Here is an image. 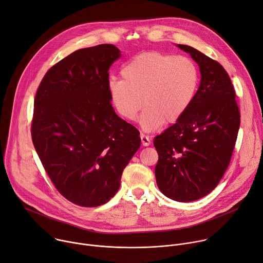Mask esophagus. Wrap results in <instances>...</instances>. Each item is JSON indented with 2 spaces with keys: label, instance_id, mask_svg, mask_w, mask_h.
Returning <instances> with one entry per match:
<instances>
[{
  "label": "esophagus",
  "instance_id": "1",
  "mask_svg": "<svg viewBox=\"0 0 263 263\" xmlns=\"http://www.w3.org/2000/svg\"><path fill=\"white\" fill-rule=\"evenodd\" d=\"M140 140H141V145L144 147H148L151 144L150 137L145 134H142V133H140Z\"/></svg>",
  "mask_w": 263,
  "mask_h": 263
}]
</instances>
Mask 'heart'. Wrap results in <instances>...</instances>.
<instances>
[{
	"mask_svg": "<svg viewBox=\"0 0 263 263\" xmlns=\"http://www.w3.org/2000/svg\"><path fill=\"white\" fill-rule=\"evenodd\" d=\"M121 74L123 80L108 82L110 101L129 122L134 121L144 102L139 124L145 131L179 121L194 101L200 80L192 59L161 51L136 54L123 66Z\"/></svg>",
	"mask_w": 263,
	"mask_h": 263,
	"instance_id": "1",
	"label": "heart"
}]
</instances>
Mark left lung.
I'll return each mask as SVG.
<instances>
[{"label": "left lung", "mask_w": 263, "mask_h": 263, "mask_svg": "<svg viewBox=\"0 0 263 263\" xmlns=\"http://www.w3.org/2000/svg\"><path fill=\"white\" fill-rule=\"evenodd\" d=\"M198 64L194 101L173 126L154 138L155 177L173 200H197L216 187L231 161L240 126L236 94L224 68L193 47L177 45Z\"/></svg>", "instance_id": "8db88e82"}]
</instances>
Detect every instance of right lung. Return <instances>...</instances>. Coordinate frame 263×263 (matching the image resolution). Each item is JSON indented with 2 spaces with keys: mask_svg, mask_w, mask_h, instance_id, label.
<instances>
[{
  "mask_svg": "<svg viewBox=\"0 0 263 263\" xmlns=\"http://www.w3.org/2000/svg\"><path fill=\"white\" fill-rule=\"evenodd\" d=\"M119 57L112 44L77 50L47 71L35 94V151L59 192L81 206L116 194L140 146L139 131L116 115L108 93V71Z\"/></svg>",
  "mask_w": 263,
  "mask_h": 263,
  "instance_id": "add662e5",
  "label": "right lung"
}]
</instances>
